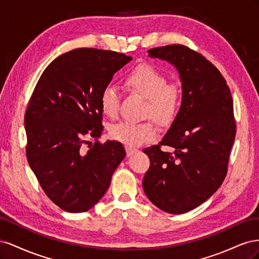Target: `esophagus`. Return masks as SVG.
I'll use <instances>...</instances> for the list:
<instances>
[{
  "label": "esophagus",
  "instance_id": "34e87169",
  "mask_svg": "<svg viewBox=\"0 0 259 259\" xmlns=\"http://www.w3.org/2000/svg\"><path fill=\"white\" fill-rule=\"evenodd\" d=\"M125 149H126V154H127V156H131V155H133V154L136 153V152L138 151L136 148L132 147V146H126V147H125Z\"/></svg>",
  "mask_w": 259,
  "mask_h": 259
}]
</instances>
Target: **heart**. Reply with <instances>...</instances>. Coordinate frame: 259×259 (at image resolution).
<instances>
[{"instance_id":"b5f03b06","label":"heart","mask_w":259,"mask_h":259,"mask_svg":"<svg viewBox=\"0 0 259 259\" xmlns=\"http://www.w3.org/2000/svg\"><path fill=\"white\" fill-rule=\"evenodd\" d=\"M123 84L127 91L138 94L148 100L147 110L153 119L162 125L174 122L182 105V90L177 83H167V77L149 64L135 66L124 76ZM100 109L109 117L119 112L120 95L111 85L101 92ZM158 128L152 121L128 122L120 121L110 125L109 135L111 138L128 146H138L153 138Z\"/></svg>"}]
</instances>
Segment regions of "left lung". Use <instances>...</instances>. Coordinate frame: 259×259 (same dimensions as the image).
I'll use <instances>...</instances> for the list:
<instances>
[{"instance_id": "obj_1", "label": "left lung", "mask_w": 259, "mask_h": 259, "mask_svg": "<svg viewBox=\"0 0 259 259\" xmlns=\"http://www.w3.org/2000/svg\"><path fill=\"white\" fill-rule=\"evenodd\" d=\"M173 65L182 81V106L159 145L144 149L150 159L143 187L153 204L169 214L189 211L213 195L228 169L236 121L230 90L201 54L173 44L148 51ZM161 145L175 148L164 153Z\"/></svg>"}]
</instances>
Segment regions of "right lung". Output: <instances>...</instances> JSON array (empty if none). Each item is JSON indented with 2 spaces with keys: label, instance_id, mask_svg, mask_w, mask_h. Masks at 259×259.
Instances as JSON below:
<instances>
[{
  "label": "right lung",
  "instance_id": "right-lung-1",
  "mask_svg": "<svg viewBox=\"0 0 259 259\" xmlns=\"http://www.w3.org/2000/svg\"><path fill=\"white\" fill-rule=\"evenodd\" d=\"M132 60L112 51L76 49L53 60L38 79L25 114L27 160L46 195L70 213L104 197L126 155L115 140L100 144L101 92ZM89 138L97 140L94 145ZM89 143L86 151L83 144Z\"/></svg>",
  "mask_w": 259,
  "mask_h": 259
}]
</instances>
